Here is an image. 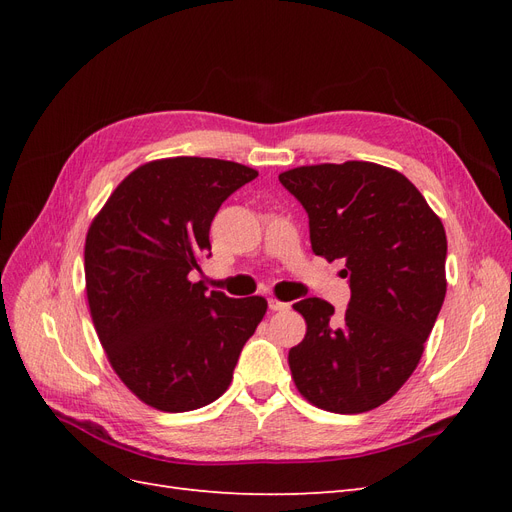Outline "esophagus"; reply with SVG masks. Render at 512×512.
Segmentation results:
<instances>
[{
	"label": "esophagus",
	"mask_w": 512,
	"mask_h": 512,
	"mask_svg": "<svg viewBox=\"0 0 512 512\" xmlns=\"http://www.w3.org/2000/svg\"><path fill=\"white\" fill-rule=\"evenodd\" d=\"M269 309H273V312H284V309H290V303L269 299Z\"/></svg>",
	"instance_id": "esophagus-1"
}]
</instances>
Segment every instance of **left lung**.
Wrapping results in <instances>:
<instances>
[{
  "label": "left lung",
  "mask_w": 512,
  "mask_h": 512,
  "mask_svg": "<svg viewBox=\"0 0 512 512\" xmlns=\"http://www.w3.org/2000/svg\"><path fill=\"white\" fill-rule=\"evenodd\" d=\"M309 215L312 250L344 260L350 303L339 316L318 297L292 307L307 331L288 365L309 404L369 412L412 376L446 294V232L414 183L389 166L350 160L280 173Z\"/></svg>",
  "instance_id": "1"
}]
</instances>
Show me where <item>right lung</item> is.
Returning <instances> with one entry per match:
<instances>
[{"label":"right lung","instance_id":"right-lung-1","mask_svg":"<svg viewBox=\"0 0 512 512\" xmlns=\"http://www.w3.org/2000/svg\"><path fill=\"white\" fill-rule=\"evenodd\" d=\"M258 170L215 158H162L134 168L89 224L85 290L119 380L162 412L218 399L267 314L265 297L205 294L190 273L211 250L224 200Z\"/></svg>","mask_w":512,"mask_h":512}]
</instances>
